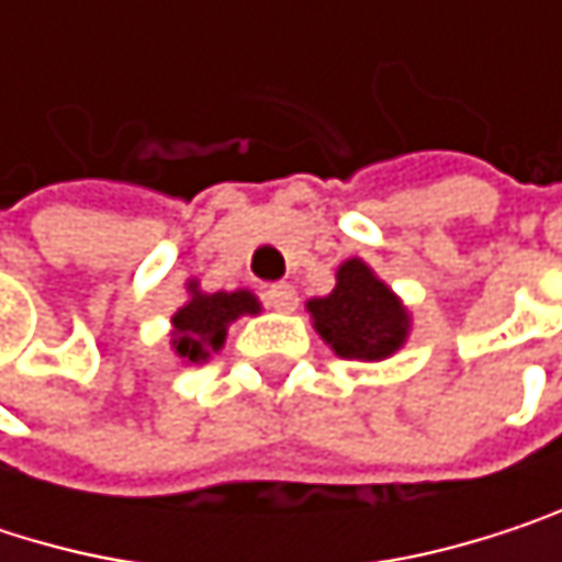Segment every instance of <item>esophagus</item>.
I'll use <instances>...</instances> for the list:
<instances>
[{"mask_svg": "<svg viewBox=\"0 0 562 562\" xmlns=\"http://www.w3.org/2000/svg\"><path fill=\"white\" fill-rule=\"evenodd\" d=\"M267 302H270V308H277V312H295L299 292H295L292 285H285V282H277V285L267 289Z\"/></svg>", "mask_w": 562, "mask_h": 562, "instance_id": "34e87169", "label": "esophagus"}]
</instances>
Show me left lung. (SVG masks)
Listing matches in <instances>:
<instances>
[{
	"instance_id": "left-lung-1",
	"label": "left lung",
	"mask_w": 562,
	"mask_h": 562,
	"mask_svg": "<svg viewBox=\"0 0 562 562\" xmlns=\"http://www.w3.org/2000/svg\"><path fill=\"white\" fill-rule=\"evenodd\" d=\"M318 338L345 361H387L409 331L413 312L361 257L338 267L335 289L305 302Z\"/></svg>"
}]
</instances>
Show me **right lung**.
<instances>
[{"label": "right lung", "instance_id": "1", "mask_svg": "<svg viewBox=\"0 0 562 562\" xmlns=\"http://www.w3.org/2000/svg\"><path fill=\"white\" fill-rule=\"evenodd\" d=\"M188 299L171 315L169 348L178 364H204L227 341V328L244 315H260V299L250 289L234 292H204L201 282L188 280Z\"/></svg>", "mask_w": 562, "mask_h": 562}]
</instances>
